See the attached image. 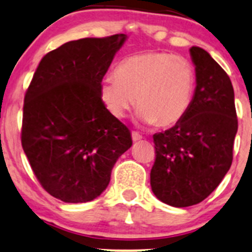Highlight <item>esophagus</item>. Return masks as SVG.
Instances as JSON below:
<instances>
[{
    "label": "esophagus",
    "mask_w": 252,
    "mask_h": 252,
    "mask_svg": "<svg viewBox=\"0 0 252 252\" xmlns=\"http://www.w3.org/2000/svg\"><path fill=\"white\" fill-rule=\"evenodd\" d=\"M131 139H133L134 142H136V141L141 140L142 138H141L140 134H138V133H135V131H133V133H131Z\"/></svg>",
    "instance_id": "1"
}]
</instances>
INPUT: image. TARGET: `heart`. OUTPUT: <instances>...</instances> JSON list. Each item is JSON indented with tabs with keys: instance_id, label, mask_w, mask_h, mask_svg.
<instances>
[{
	"instance_id": "1",
	"label": "heart",
	"mask_w": 252,
	"mask_h": 252,
	"mask_svg": "<svg viewBox=\"0 0 252 252\" xmlns=\"http://www.w3.org/2000/svg\"><path fill=\"white\" fill-rule=\"evenodd\" d=\"M194 88L195 72L187 58L152 51L123 58L114 79L101 83L100 97L114 118H124L135 98L139 121L171 126L187 114Z\"/></svg>"
}]
</instances>
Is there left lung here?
Masks as SVG:
<instances>
[{
    "instance_id": "1",
    "label": "left lung",
    "mask_w": 252,
    "mask_h": 252,
    "mask_svg": "<svg viewBox=\"0 0 252 252\" xmlns=\"http://www.w3.org/2000/svg\"><path fill=\"white\" fill-rule=\"evenodd\" d=\"M196 88L187 114L154 135L156 159L150 184L158 200L174 207L204 201L233 161L238 131L234 90L223 68L204 48H190Z\"/></svg>"
}]
</instances>
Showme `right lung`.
Segmentation results:
<instances>
[{
    "label": "right lung",
    "instance_id": "1",
    "mask_svg": "<svg viewBox=\"0 0 252 252\" xmlns=\"http://www.w3.org/2000/svg\"><path fill=\"white\" fill-rule=\"evenodd\" d=\"M126 35L65 42L44 56L24 97L22 146L50 195L69 204L102 194L129 129L107 111L100 85Z\"/></svg>",
    "mask_w": 252,
    "mask_h": 252
}]
</instances>
